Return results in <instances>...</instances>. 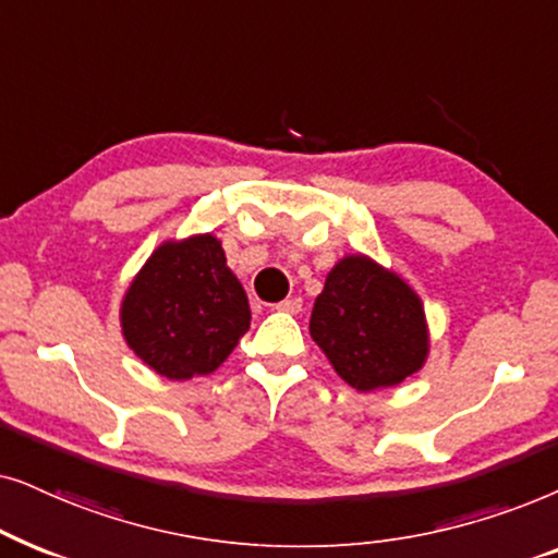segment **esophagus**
<instances>
[{
	"label": "esophagus",
	"instance_id": "esophagus-1",
	"mask_svg": "<svg viewBox=\"0 0 558 558\" xmlns=\"http://www.w3.org/2000/svg\"><path fill=\"white\" fill-rule=\"evenodd\" d=\"M278 311H286V314H301L303 311V301L299 299V295H293V299H286L280 301L278 306H275Z\"/></svg>",
	"mask_w": 558,
	"mask_h": 558
}]
</instances>
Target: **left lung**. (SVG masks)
Instances as JSON below:
<instances>
[{"label":"left lung","instance_id":"left-lung-1","mask_svg":"<svg viewBox=\"0 0 558 558\" xmlns=\"http://www.w3.org/2000/svg\"><path fill=\"white\" fill-rule=\"evenodd\" d=\"M308 329L341 380L362 392L403 383L428 354L421 299L365 255L339 259L326 275Z\"/></svg>","mask_w":558,"mask_h":558}]
</instances>
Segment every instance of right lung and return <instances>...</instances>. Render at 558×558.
<instances>
[{"label": "right lung", "instance_id": "1", "mask_svg": "<svg viewBox=\"0 0 558 558\" xmlns=\"http://www.w3.org/2000/svg\"><path fill=\"white\" fill-rule=\"evenodd\" d=\"M247 329V293L211 234L160 244L122 301L130 349L168 380L214 373Z\"/></svg>", "mask_w": 558, "mask_h": 558}]
</instances>
